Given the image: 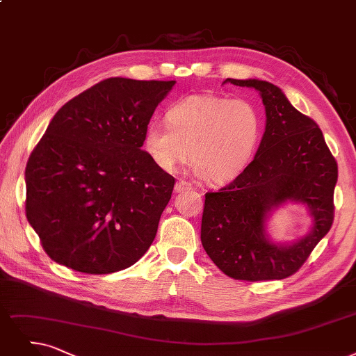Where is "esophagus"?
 <instances>
[{
    "label": "esophagus",
    "mask_w": 356,
    "mask_h": 356,
    "mask_svg": "<svg viewBox=\"0 0 356 356\" xmlns=\"http://www.w3.org/2000/svg\"><path fill=\"white\" fill-rule=\"evenodd\" d=\"M193 186L188 182V181H184V179H178L177 184H175V191L177 193H181V191H187V190H191Z\"/></svg>",
    "instance_id": "obj_1"
}]
</instances>
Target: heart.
<instances>
[{
    "label": "heart",
    "instance_id": "b5f03b06",
    "mask_svg": "<svg viewBox=\"0 0 356 356\" xmlns=\"http://www.w3.org/2000/svg\"><path fill=\"white\" fill-rule=\"evenodd\" d=\"M261 131L260 112L247 99L190 95L169 108L168 122H149L145 147L166 172H174L191 153L198 175L210 184H225L250 165Z\"/></svg>",
    "mask_w": 356,
    "mask_h": 356
}]
</instances>
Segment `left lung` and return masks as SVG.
Listing matches in <instances>:
<instances>
[{
	"label": "left lung",
	"mask_w": 356,
	"mask_h": 356,
	"mask_svg": "<svg viewBox=\"0 0 356 356\" xmlns=\"http://www.w3.org/2000/svg\"><path fill=\"white\" fill-rule=\"evenodd\" d=\"M226 81L260 92L266 131L244 172L220 190L206 193L202 244L232 279H285L302 267L330 231L337 162L317 122L295 109L275 84L255 79ZM288 200L305 202L315 226L296 245L279 248L266 241L264 220L270 209Z\"/></svg>",
	"instance_id": "1"
}]
</instances>
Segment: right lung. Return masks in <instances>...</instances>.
Returning a JSON list of instances; mask_svg holds the SVG:
<instances>
[{
  "mask_svg": "<svg viewBox=\"0 0 356 356\" xmlns=\"http://www.w3.org/2000/svg\"><path fill=\"white\" fill-rule=\"evenodd\" d=\"M174 84L111 77L54 115L26 165L24 210L55 263L108 275L152 245L175 178L141 147Z\"/></svg>",
  "mask_w": 356,
  "mask_h": 356,
  "instance_id": "1",
  "label": "right lung"
}]
</instances>
